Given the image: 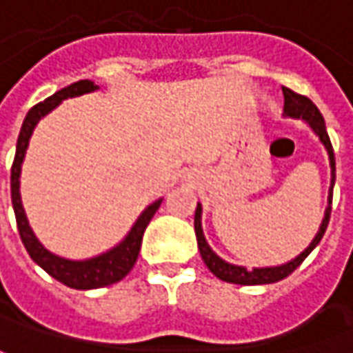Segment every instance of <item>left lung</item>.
<instances>
[{"mask_svg":"<svg viewBox=\"0 0 353 353\" xmlns=\"http://www.w3.org/2000/svg\"><path fill=\"white\" fill-rule=\"evenodd\" d=\"M283 117H291V119H301L304 123L310 126V130L318 136V139L321 141V145L325 147L327 157H329V168H331V185H329V196H327V208L325 214H323V219H321V225H319L316 236L312 240L308 248L296 255L295 259L288 261L283 265L278 266H253V268H248V266L232 265L229 261L221 259L217 253L210 248L206 236H204V230H202V204H196V212H194V232H196V242H199L200 255H202V261L206 263V266L210 268V272L217 276L219 280L229 281V283H238V285H265V283H274V281H280L283 278H288L289 274L295 270L296 266L301 265L308 255L312 253V250L319 244V240L325 234L327 225H329V215H331V202H333V187H334V153L333 147H331V139L327 136L325 121L319 113V109L312 103V100H308L306 96H301V94L293 92L289 88L283 87Z\"/></svg>","mask_w":353,"mask_h":353,"instance_id":"left-lung-1","label":"left lung"}]
</instances>
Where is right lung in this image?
Instances as JSON below:
<instances>
[{
    "label": "right lung",
    "instance_id": "obj_1",
    "mask_svg": "<svg viewBox=\"0 0 353 353\" xmlns=\"http://www.w3.org/2000/svg\"><path fill=\"white\" fill-rule=\"evenodd\" d=\"M98 88L100 87L90 79L77 81V83L58 90L45 101L30 109L24 123H22V128H20L19 139H17V153H14V162H12L11 168L12 210H14L17 227H19L20 238H22V244L26 248V252L30 253L34 263L41 266L45 272H49L54 280L62 281L68 288L83 289V291L117 283L130 272L132 266L138 259L141 238H143L147 225L153 219V215L157 214V210L162 204V199L149 204L138 215L136 223L132 225L130 230L126 232V236L119 244L113 245L108 252L100 253V255H94L90 259L75 261L60 257L57 253L49 252L34 234L30 221H28L26 212H24V206H22V199H20V172H22V162L26 157V149L30 145V138H32L37 123L45 115H49L52 109H57L62 101L68 100V98H75V96H83V94L96 92Z\"/></svg>",
    "mask_w": 353,
    "mask_h": 353
}]
</instances>
